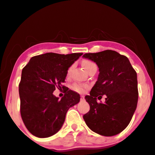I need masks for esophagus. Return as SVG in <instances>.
Wrapping results in <instances>:
<instances>
[{"label":"esophagus","instance_id":"1","mask_svg":"<svg viewBox=\"0 0 155 155\" xmlns=\"http://www.w3.org/2000/svg\"><path fill=\"white\" fill-rule=\"evenodd\" d=\"M80 100H81V101H83V100H84V96H81V98H80Z\"/></svg>","mask_w":155,"mask_h":155}]
</instances>
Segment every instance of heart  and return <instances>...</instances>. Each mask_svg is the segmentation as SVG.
I'll use <instances>...</instances> for the list:
<instances>
[{"instance_id":"obj_1","label":"heart","mask_w":155,"mask_h":155,"mask_svg":"<svg viewBox=\"0 0 155 155\" xmlns=\"http://www.w3.org/2000/svg\"><path fill=\"white\" fill-rule=\"evenodd\" d=\"M83 66L84 67L86 71H88L90 68H93V67H96L97 66L94 62L87 60V61H84L83 62ZM73 68H74V65H71V66L68 68V70H67V73H66L67 76H69L71 75ZM87 88H88V85L84 84H74V86H73V89H74V91H76V92L81 93V94L84 92L85 90Z\"/></svg>"}]
</instances>
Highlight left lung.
Instances as JSON below:
<instances>
[{
  "label": "left lung",
  "instance_id": "8db88e82",
  "mask_svg": "<svg viewBox=\"0 0 155 155\" xmlns=\"http://www.w3.org/2000/svg\"><path fill=\"white\" fill-rule=\"evenodd\" d=\"M85 58L95 62L99 68L98 79L85 96L90 110L83 115L87 126L105 137L116 135L128 126L138 102L137 75L129 60L116 51L106 50L85 53ZM106 95L104 104L96 97Z\"/></svg>",
  "mask_w": 155,
  "mask_h": 155
}]
</instances>
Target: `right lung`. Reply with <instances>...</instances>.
<instances>
[{
    "mask_svg": "<svg viewBox=\"0 0 155 155\" xmlns=\"http://www.w3.org/2000/svg\"><path fill=\"white\" fill-rule=\"evenodd\" d=\"M82 54L45 53L31 58L22 69L18 85L20 113L32 135L46 138L56 134L68 110L79 102V94L62 84L68 68ZM56 87L66 91L61 100L52 94Z\"/></svg>",
    "mask_w": 155,
    "mask_h": 155,
    "instance_id": "add662e5",
    "label": "right lung"
}]
</instances>
